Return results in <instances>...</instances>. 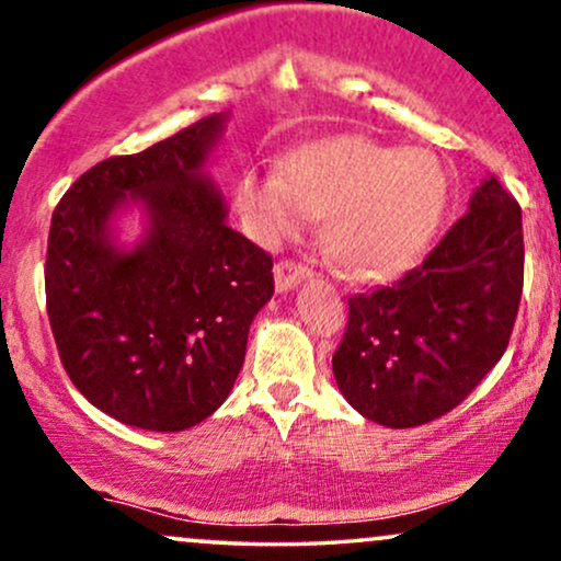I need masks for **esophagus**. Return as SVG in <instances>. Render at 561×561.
<instances>
[{
    "label": "esophagus",
    "instance_id": "esophagus-1",
    "mask_svg": "<svg viewBox=\"0 0 561 561\" xmlns=\"http://www.w3.org/2000/svg\"><path fill=\"white\" fill-rule=\"evenodd\" d=\"M313 272L306 266V263H295V261H279L274 266V282H276V293H289L300 285V282L311 279Z\"/></svg>",
    "mask_w": 561,
    "mask_h": 561
}]
</instances>
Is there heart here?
Segmentation results:
<instances>
[{
	"label": "heart",
	"instance_id": "obj_1",
	"mask_svg": "<svg viewBox=\"0 0 561 561\" xmlns=\"http://www.w3.org/2000/svg\"><path fill=\"white\" fill-rule=\"evenodd\" d=\"M446 195L433 152L366 137L311 141L282 173L250 169L237 184L240 210L268 242L295 234L308 214H327V248L356 279H385L411 266L440 221Z\"/></svg>",
	"mask_w": 561,
	"mask_h": 561
}]
</instances>
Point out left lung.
<instances>
[{
	"label": "left lung",
	"instance_id": "left-lung-1",
	"mask_svg": "<svg viewBox=\"0 0 561 561\" xmlns=\"http://www.w3.org/2000/svg\"><path fill=\"white\" fill-rule=\"evenodd\" d=\"M523 210L488 173L422 266L347 300L343 398L392 430L448 414L504 356L523 298Z\"/></svg>",
	"mask_w": 561,
	"mask_h": 561
}]
</instances>
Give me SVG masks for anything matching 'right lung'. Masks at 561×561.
Instances as JSON below:
<instances>
[{"label":"right lung","mask_w":561,"mask_h":561,"mask_svg":"<svg viewBox=\"0 0 561 561\" xmlns=\"http://www.w3.org/2000/svg\"><path fill=\"white\" fill-rule=\"evenodd\" d=\"M229 113L137 156L107 158L66 192L49 227L47 313L60 362L89 403L128 427L182 433L240 375L272 255L227 224L208 169ZM138 216L140 234L125 240Z\"/></svg>","instance_id":"1"}]
</instances>
